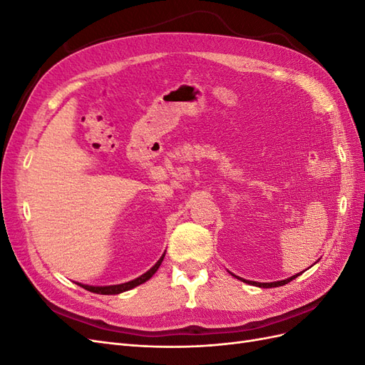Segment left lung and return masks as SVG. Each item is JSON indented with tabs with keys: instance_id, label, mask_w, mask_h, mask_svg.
Wrapping results in <instances>:
<instances>
[{
	"instance_id": "1",
	"label": "left lung",
	"mask_w": 365,
	"mask_h": 365,
	"mask_svg": "<svg viewBox=\"0 0 365 365\" xmlns=\"http://www.w3.org/2000/svg\"><path fill=\"white\" fill-rule=\"evenodd\" d=\"M302 274V272H300ZM300 274H295V275H292V277H289V279H286V280H280V282H272V283H259V282H248V280H244V279H240L242 282H245V283H251V284H256V286H259V288H277V286H283V284H288L291 280H294L295 277H298V275Z\"/></svg>"
}]
</instances>
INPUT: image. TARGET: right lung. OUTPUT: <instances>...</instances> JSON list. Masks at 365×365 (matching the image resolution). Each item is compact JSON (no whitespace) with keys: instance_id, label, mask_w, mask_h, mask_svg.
<instances>
[{"instance_id":"obj_1","label":"right lung","mask_w":365,"mask_h":365,"mask_svg":"<svg viewBox=\"0 0 365 365\" xmlns=\"http://www.w3.org/2000/svg\"><path fill=\"white\" fill-rule=\"evenodd\" d=\"M165 254V252H164ZM164 254L161 256V259L153 264V267L148 271V272H145L143 275H140V277H137L135 280H130V282H128V283H121V284H111V286H90V284H82V283H77V284H81L83 289H86V291H90V292H94V294H102V295H113V294H121V292H125V291H129V289H132V288H135V286H138V284H141V283H145V282H148L153 274L157 272V269L160 268V264H161V262H163V259H164Z\"/></svg>"}]
</instances>
